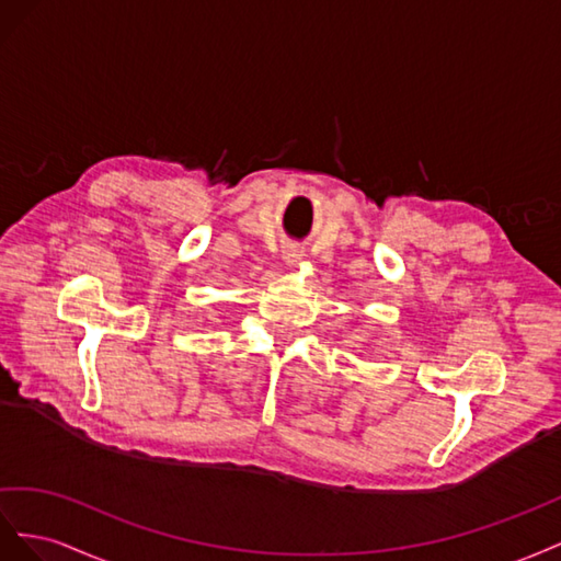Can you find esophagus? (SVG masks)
Returning a JSON list of instances; mask_svg holds the SVG:
<instances>
[{
	"mask_svg": "<svg viewBox=\"0 0 561 561\" xmlns=\"http://www.w3.org/2000/svg\"><path fill=\"white\" fill-rule=\"evenodd\" d=\"M284 261H286V263H291V265H294V263L298 261V251H294V249H289V251H286V253H284Z\"/></svg>",
	"mask_w": 561,
	"mask_h": 561,
	"instance_id": "34e87169",
	"label": "esophagus"
}]
</instances>
